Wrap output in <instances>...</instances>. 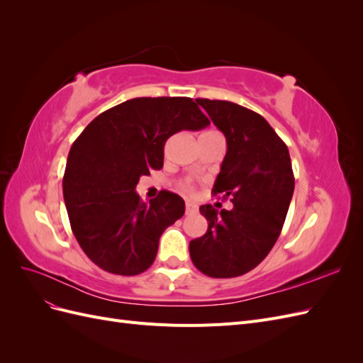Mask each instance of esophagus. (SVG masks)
<instances>
[{
  "label": "esophagus",
  "mask_w": 363,
  "mask_h": 363,
  "mask_svg": "<svg viewBox=\"0 0 363 363\" xmlns=\"http://www.w3.org/2000/svg\"><path fill=\"white\" fill-rule=\"evenodd\" d=\"M196 212H199V206L191 203V201L186 203V213L191 215V213H196Z\"/></svg>",
  "instance_id": "esophagus-1"
}]
</instances>
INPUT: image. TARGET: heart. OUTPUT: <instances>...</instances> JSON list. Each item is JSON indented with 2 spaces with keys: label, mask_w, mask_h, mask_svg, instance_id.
<instances>
[{
  "label": "heart",
  "mask_w": 363,
  "mask_h": 363,
  "mask_svg": "<svg viewBox=\"0 0 363 363\" xmlns=\"http://www.w3.org/2000/svg\"><path fill=\"white\" fill-rule=\"evenodd\" d=\"M203 135H218V133H216V131H207V133H203ZM180 189H182L183 192H186V194H192V192L195 191L191 182H183V183H180Z\"/></svg>",
  "instance_id": "obj_1"
}]
</instances>
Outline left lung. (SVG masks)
<instances>
[{
  "mask_svg": "<svg viewBox=\"0 0 363 363\" xmlns=\"http://www.w3.org/2000/svg\"><path fill=\"white\" fill-rule=\"evenodd\" d=\"M227 140V155L212 192L232 211L200 207L207 232L191 240L194 265L215 279L247 274L277 242L294 194L289 151L267 119L230 101L196 100Z\"/></svg>",
  "mask_w": 363,
  "mask_h": 363,
  "instance_id": "obj_1",
  "label": "left lung"
}]
</instances>
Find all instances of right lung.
<instances>
[{
    "mask_svg": "<svg viewBox=\"0 0 363 363\" xmlns=\"http://www.w3.org/2000/svg\"><path fill=\"white\" fill-rule=\"evenodd\" d=\"M211 124L192 98L142 96L98 115L69 150L63 196L72 233L96 267L138 276L156 259L164 228L184 213L182 196L160 191L144 203L140 175L163 167L167 140Z\"/></svg>",
    "mask_w": 363,
    "mask_h": 363,
    "instance_id": "add662e5",
    "label": "right lung"
}]
</instances>
